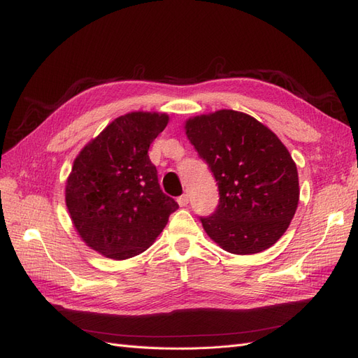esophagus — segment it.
Here are the masks:
<instances>
[{"mask_svg":"<svg viewBox=\"0 0 358 358\" xmlns=\"http://www.w3.org/2000/svg\"><path fill=\"white\" fill-rule=\"evenodd\" d=\"M188 201H189V196H188V194H182V196L178 199V203H179L180 208H183V206H187Z\"/></svg>","mask_w":358,"mask_h":358,"instance_id":"34e87169","label":"esophagus"}]
</instances>
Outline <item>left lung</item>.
Wrapping results in <instances>:
<instances>
[{"label":"left lung","mask_w":358,"mask_h":358,"mask_svg":"<svg viewBox=\"0 0 358 358\" xmlns=\"http://www.w3.org/2000/svg\"><path fill=\"white\" fill-rule=\"evenodd\" d=\"M218 183L220 203L201 216L204 231L227 252L248 255L275 245L296 213V162L278 136L255 117L218 110L185 124Z\"/></svg>","instance_id":"obj_1"}]
</instances>
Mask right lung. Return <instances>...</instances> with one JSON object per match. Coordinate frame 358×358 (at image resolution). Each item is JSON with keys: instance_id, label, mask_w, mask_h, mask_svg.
<instances>
[{"instance_id": "obj_1", "label": "right lung", "mask_w": 358, "mask_h": 358, "mask_svg": "<svg viewBox=\"0 0 358 358\" xmlns=\"http://www.w3.org/2000/svg\"><path fill=\"white\" fill-rule=\"evenodd\" d=\"M167 122L166 113L119 116L74 159L66 187L69 213L82 241L107 258L146 251L179 208L161 191L148 155Z\"/></svg>"}]
</instances>
